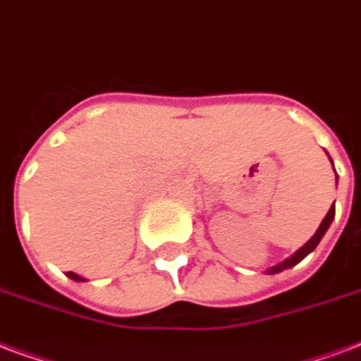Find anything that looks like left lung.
I'll use <instances>...</instances> for the list:
<instances>
[{"mask_svg": "<svg viewBox=\"0 0 361 361\" xmlns=\"http://www.w3.org/2000/svg\"><path fill=\"white\" fill-rule=\"evenodd\" d=\"M333 171H335V167H333ZM333 219H335V203L331 205V209L327 211V215L324 216V221H322V224H319L318 230H316V234H314L312 238H310V240H308V242H306L305 245L299 249V251H297V253L291 255L289 259H286V261L280 262V264H276V267L270 268V270H268V274H278V272H281V270H287V268L295 267V264H299V262L305 259L306 255L312 253L314 249H316V245L319 243V240L324 238V234L327 232V228H329V224L333 222Z\"/></svg>", "mask_w": 361, "mask_h": 361, "instance_id": "8db88e82", "label": "left lung"}]
</instances>
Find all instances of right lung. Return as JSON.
Wrapping results in <instances>:
<instances>
[{
	"label": "right lung",
	"instance_id": "obj_1",
	"mask_svg": "<svg viewBox=\"0 0 361 361\" xmlns=\"http://www.w3.org/2000/svg\"><path fill=\"white\" fill-rule=\"evenodd\" d=\"M66 276L70 278V280H74V281H85L83 278H81V276H78V274H74V272H66Z\"/></svg>",
	"mask_w": 361,
	"mask_h": 361
}]
</instances>
